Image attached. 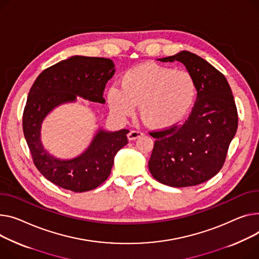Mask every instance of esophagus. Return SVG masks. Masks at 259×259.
<instances>
[{"mask_svg": "<svg viewBox=\"0 0 259 259\" xmlns=\"http://www.w3.org/2000/svg\"><path fill=\"white\" fill-rule=\"evenodd\" d=\"M143 135H144V132H142V131L131 130V131L128 133L127 137H128V140H129V141H134V140L139 139V137H141V136H143Z\"/></svg>", "mask_w": 259, "mask_h": 259, "instance_id": "34e87169", "label": "esophagus"}]
</instances>
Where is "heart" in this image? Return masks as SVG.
<instances>
[{
  "label": "heart",
  "mask_w": 259,
  "mask_h": 259,
  "mask_svg": "<svg viewBox=\"0 0 259 259\" xmlns=\"http://www.w3.org/2000/svg\"><path fill=\"white\" fill-rule=\"evenodd\" d=\"M192 75L183 70L145 63L128 70L122 88L113 84L107 90V102L118 117L132 114L136 104L145 123L153 128L177 124L191 110L196 98Z\"/></svg>",
  "instance_id": "1"
}]
</instances>
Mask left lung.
Returning <instances> with one entry per match:
<instances>
[{
	"label": "left lung",
	"mask_w": 259,
	"mask_h": 259,
	"mask_svg": "<svg viewBox=\"0 0 259 259\" xmlns=\"http://www.w3.org/2000/svg\"><path fill=\"white\" fill-rule=\"evenodd\" d=\"M179 61L195 80L197 100L180 126L152 132L156 139L149 169L157 181L173 187L193 186L215 176L225 162L237 130V110L228 81L200 56L181 51L159 58Z\"/></svg>",
	"instance_id": "1"
}]
</instances>
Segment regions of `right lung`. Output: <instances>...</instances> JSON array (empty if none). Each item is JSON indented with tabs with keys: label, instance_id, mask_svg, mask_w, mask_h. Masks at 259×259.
Segmentation results:
<instances>
[{
	"label": "right lung",
	"instance_id": "obj_1",
	"mask_svg": "<svg viewBox=\"0 0 259 259\" xmlns=\"http://www.w3.org/2000/svg\"><path fill=\"white\" fill-rule=\"evenodd\" d=\"M111 59L72 56L40 73L29 92L23 115V130L34 164L52 183L75 193L89 192L110 175L116 153L128 144L129 130L96 131L80 155L61 159L50 154L41 142L45 118L56 107L74 103L77 97L105 103L103 92L114 75Z\"/></svg>",
	"mask_w": 259,
	"mask_h": 259
}]
</instances>
